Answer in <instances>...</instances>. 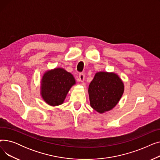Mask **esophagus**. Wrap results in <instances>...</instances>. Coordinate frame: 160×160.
I'll return each instance as SVG.
<instances>
[{
	"label": "esophagus",
	"instance_id": "esophagus-1",
	"mask_svg": "<svg viewBox=\"0 0 160 160\" xmlns=\"http://www.w3.org/2000/svg\"><path fill=\"white\" fill-rule=\"evenodd\" d=\"M84 79H85V75L83 73H80L79 74V80L81 82H83V81H84Z\"/></svg>",
	"mask_w": 160,
	"mask_h": 160
}]
</instances>
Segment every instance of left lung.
<instances>
[{"label":"left lung","mask_w":160,"mask_h":160,"mask_svg":"<svg viewBox=\"0 0 160 160\" xmlns=\"http://www.w3.org/2000/svg\"><path fill=\"white\" fill-rule=\"evenodd\" d=\"M124 90V83L117 74L98 72L88 88L90 106L100 113L110 111L118 104Z\"/></svg>","instance_id":"1"}]
</instances>
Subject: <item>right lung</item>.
Returning a JSON list of instances; mask_svg holds the SVG:
<instances>
[{
    "mask_svg": "<svg viewBox=\"0 0 160 160\" xmlns=\"http://www.w3.org/2000/svg\"><path fill=\"white\" fill-rule=\"evenodd\" d=\"M76 84L73 75L63 68L48 70L41 81V95L44 101L51 106L63 103L71 87Z\"/></svg>",
    "mask_w": 160,
    "mask_h": 160,
    "instance_id": "add662e5",
    "label": "right lung"
}]
</instances>
